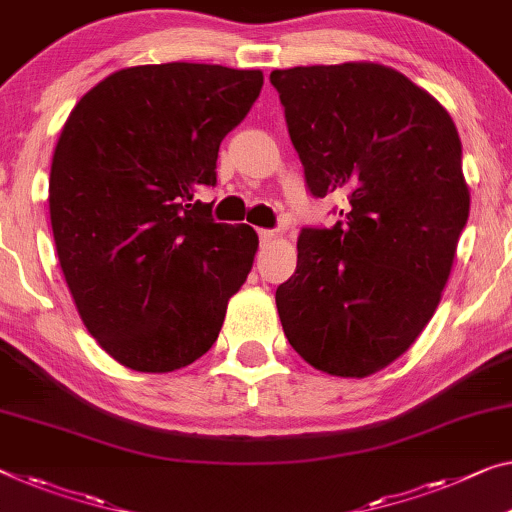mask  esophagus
Returning <instances> with one entry per match:
<instances>
[{
  "label": "esophagus",
  "mask_w": 512,
  "mask_h": 512,
  "mask_svg": "<svg viewBox=\"0 0 512 512\" xmlns=\"http://www.w3.org/2000/svg\"><path fill=\"white\" fill-rule=\"evenodd\" d=\"M258 238H261V245L267 247L274 238H277V233L270 231V229H261V231H258Z\"/></svg>",
  "instance_id": "34e87169"
}]
</instances>
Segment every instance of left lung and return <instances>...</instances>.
Here are the masks:
<instances>
[{"mask_svg":"<svg viewBox=\"0 0 512 512\" xmlns=\"http://www.w3.org/2000/svg\"><path fill=\"white\" fill-rule=\"evenodd\" d=\"M313 196L345 194L334 229H304L277 288L288 343L306 364L366 377L435 316L469 217L451 114L373 61L272 70Z\"/></svg>","mask_w":512,"mask_h":512,"instance_id":"1","label":"left lung"}]
</instances>
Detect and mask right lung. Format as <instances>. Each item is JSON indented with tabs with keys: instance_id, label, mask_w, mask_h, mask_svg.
<instances>
[{
	"instance_id": "add662e5",
	"label": "right lung",
	"mask_w": 512,
	"mask_h": 512,
	"mask_svg": "<svg viewBox=\"0 0 512 512\" xmlns=\"http://www.w3.org/2000/svg\"><path fill=\"white\" fill-rule=\"evenodd\" d=\"M261 70L157 64L116 70L64 123L50 222L84 327L121 366L171 373L206 355L254 265L258 235L215 224L222 139L249 114Z\"/></svg>"
}]
</instances>
